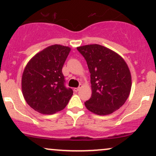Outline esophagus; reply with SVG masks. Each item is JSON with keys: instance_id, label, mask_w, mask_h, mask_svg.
<instances>
[{"instance_id": "esophagus-1", "label": "esophagus", "mask_w": 156, "mask_h": 156, "mask_svg": "<svg viewBox=\"0 0 156 156\" xmlns=\"http://www.w3.org/2000/svg\"><path fill=\"white\" fill-rule=\"evenodd\" d=\"M81 87H82L81 86H79V87H78V88H74V91H75V92H78V91L80 90V88H81Z\"/></svg>"}]
</instances>
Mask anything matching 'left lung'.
Here are the masks:
<instances>
[{
  "label": "left lung",
  "mask_w": 156,
  "mask_h": 156,
  "mask_svg": "<svg viewBox=\"0 0 156 156\" xmlns=\"http://www.w3.org/2000/svg\"><path fill=\"white\" fill-rule=\"evenodd\" d=\"M87 61L92 84V96L87 108L98 115H108L126 101L131 89V76L125 60L112 50L88 44L77 48Z\"/></svg>",
  "instance_id": "1"
}]
</instances>
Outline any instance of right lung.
Returning <instances> with one entry per match:
<instances>
[{
	"label": "right lung",
	"mask_w": 156,
	"mask_h": 156,
	"mask_svg": "<svg viewBox=\"0 0 156 156\" xmlns=\"http://www.w3.org/2000/svg\"><path fill=\"white\" fill-rule=\"evenodd\" d=\"M70 48L53 44L37 53L27 64L22 76L25 100L32 108L44 114L63 110L73 94L65 87L62 67Z\"/></svg>",
	"instance_id": "1"
}]
</instances>
